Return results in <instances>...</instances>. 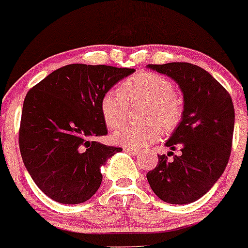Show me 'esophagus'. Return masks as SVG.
<instances>
[{
  "label": "esophagus",
  "instance_id": "34e87169",
  "mask_svg": "<svg viewBox=\"0 0 248 248\" xmlns=\"http://www.w3.org/2000/svg\"><path fill=\"white\" fill-rule=\"evenodd\" d=\"M124 152H126V153H128V154H130V155H133V156H138L139 154V152L138 151H135V149H130V148H124Z\"/></svg>",
  "mask_w": 248,
  "mask_h": 248
}]
</instances>
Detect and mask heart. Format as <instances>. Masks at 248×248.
Here are the masks:
<instances>
[{"mask_svg":"<svg viewBox=\"0 0 248 248\" xmlns=\"http://www.w3.org/2000/svg\"><path fill=\"white\" fill-rule=\"evenodd\" d=\"M142 103L138 120L141 124H124L114 132L116 145L126 148H143L160 137L162 132H172L180 124L184 113V102L173 92L168 78L155 73H139L127 78L120 86V93L108 91L103 94L100 109L105 124L116 128L124 121L127 106Z\"/></svg>","mask_w":248,"mask_h":248,"instance_id":"b5f03b06","label":"heart"}]
</instances>
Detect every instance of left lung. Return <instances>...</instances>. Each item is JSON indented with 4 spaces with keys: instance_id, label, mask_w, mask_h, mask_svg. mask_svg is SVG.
<instances>
[{
    "instance_id": "8db88e82",
    "label": "left lung",
    "mask_w": 248,
    "mask_h": 248,
    "mask_svg": "<svg viewBox=\"0 0 248 248\" xmlns=\"http://www.w3.org/2000/svg\"><path fill=\"white\" fill-rule=\"evenodd\" d=\"M147 68L167 75L184 95V113L165 146L181 154L159 162L147 173L157 198L174 205H187L202 198L224 173L234 130L232 97L208 72L187 62L148 64Z\"/></svg>"
}]
</instances>
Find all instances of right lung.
I'll return each mask as SVG.
<instances>
[{
	"label": "right lung",
	"instance_id": "obj_1",
	"mask_svg": "<svg viewBox=\"0 0 248 248\" xmlns=\"http://www.w3.org/2000/svg\"><path fill=\"white\" fill-rule=\"evenodd\" d=\"M130 68L68 64L27 94L21 116V156L36 186L66 205L89 200L102 182L101 167L122 148L93 141L107 135L100 102Z\"/></svg>",
	"mask_w": 248,
	"mask_h": 248
}]
</instances>
